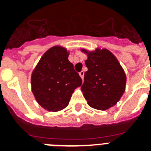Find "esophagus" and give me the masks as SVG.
<instances>
[{"label": "esophagus", "instance_id": "obj_1", "mask_svg": "<svg viewBox=\"0 0 151 151\" xmlns=\"http://www.w3.org/2000/svg\"><path fill=\"white\" fill-rule=\"evenodd\" d=\"M79 76H80V77H81V78H83V77H84V72L83 71L80 72V73H79Z\"/></svg>", "mask_w": 151, "mask_h": 151}]
</instances>
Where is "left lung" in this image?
<instances>
[{
  "label": "left lung",
  "instance_id": "8db88e82",
  "mask_svg": "<svg viewBox=\"0 0 151 151\" xmlns=\"http://www.w3.org/2000/svg\"><path fill=\"white\" fill-rule=\"evenodd\" d=\"M84 82L81 89L89 106L106 110L116 104L125 89L126 76L115 56L106 49L88 52Z\"/></svg>",
  "mask_w": 151,
  "mask_h": 151
}]
</instances>
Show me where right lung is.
Returning <instances> with one entry per match:
<instances>
[{
    "label": "right lung",
    "mask_w": 151,
    "mask_h": 151,
    "mask_svg": "<svg viewBox=\"0 0 151 151\" xmlns=\"http://www.w3.org/2000/svg\"><path fill=\"white\" fill-rule=\"evenodd\" d=\"M67 50L55 46L42 56L32 75V91L45 110L56 112L69 104L71 96L82 80L68 60Z\"/></svg>",
    "instance_id": "1"
}]
</instances>
